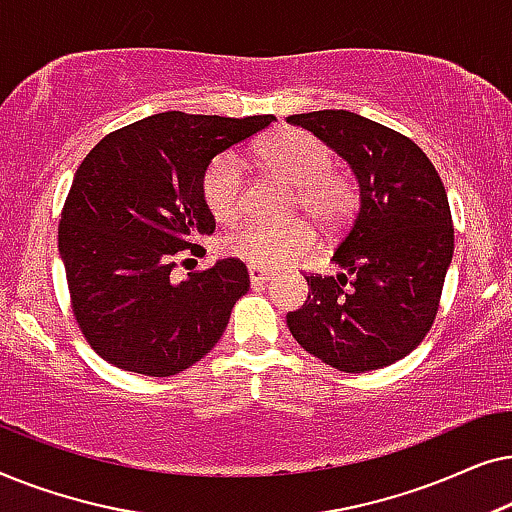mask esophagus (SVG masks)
<instances>
[{"instance_id": "esophagus-1", "label": "esophagus", "mask_w": 512, "mask_h": 512, "mask_svg": "<svg viewBox=\"0 0 512 512\" xmlns=\"http://www.w3.org/2000/svg\"><path fill=\"white\" fill-rule=\"evenodd\" d=\"M270 277H272V272H268V270L254 268V265H251V268H249V282H251V286H263L265 282H270Z\"/></svg>"}]
</instances>
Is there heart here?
<instances>
[{
    "mask_svg": "<svg viewBox=\"0 0 512 512\" xmlns=\"http://www.w3.org/2000/svg\"><path fill=\"white\" fill-rule=\"evenodd\" d=\"M256 160L265 174L296 188V207L310 216L321 230L335 233L354 212V188L342 174L333 172L335 156L310 132L279 130L256 146ZM247 193V172L242 158L233 151L221 153L202 174V198L214 219L223 223L237 219ZM312 228L305 221L268 226L244 221L221 240L228 256L254 268H282L310 251Z\"/></svg>",
    "mask_w": 512,
    "mask_h": 512,
    "instance_id": "obj_1",
    "label": "heart"
}]
</instances>
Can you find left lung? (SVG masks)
<instances>
[{"label": "left lung", "instance_id": "obj_1", "mask_svg": "<svg viewBox=\"0 0 512 512\" xmlns=\"http://www.w3.org/2000/svg\"><path fill=\"white\" fill-rule=\"evenodd\" d=\"M286 121L340 153L359 184V212L333 251L340 272L305 277L310 293L286 324L305 352L342 373L391 366L429 333L452 263L443 181L412 139L352 111Z\"/></svg>", "mask_w": 512, "mask_h": 512}]
</instances>
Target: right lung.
Returning <instances> with one entry per match:
<instances>
[{
  "instance_id": "right-lung-1",
  "label": "right lung",
  "mask_w": 512,
  "mask_h": 512,
  "mask_svg": "<svg viewBox=\"0 0 512 512\" xmlns=\"http://www.w3.org/2000/svg\"><path fill=\"white\" fill-rule=\"evenodd\" d=\"M272 121L165 111L111 132L83 158L58 249L74 317L104 361L170 377L219 342L249 291L247 265L221 258L174 282V258L202 251L193 242L216 228L202 198L207 165Z\"/></svg>"
}]
</instances>
